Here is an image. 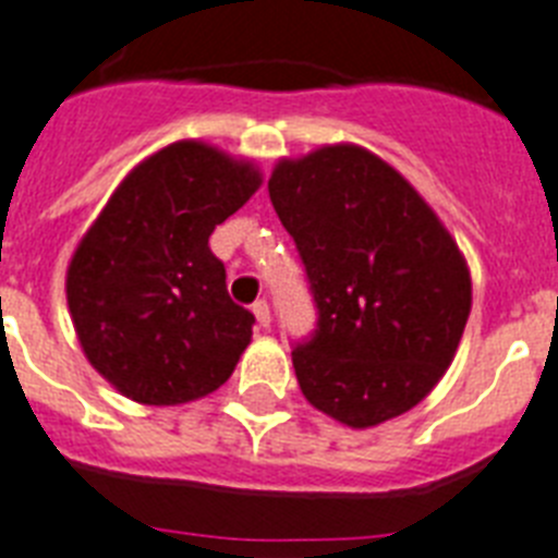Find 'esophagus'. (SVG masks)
Masks as SVG:
<instances>
[{
  "label": "esophagus",
  "instance_id": "1",
  "mask_svg": "<svg viewBox=\"0 0 558 558\" xmlns=\"http://www.w3.org/2000/svg\"><path fill=\"white\" fill-rule=\"evenodd\" d=\"M252 312H255V317H257V326H264V329H269V323H271L269 303H266V301H255V303H252Z\"/></svg>",
  "mask_w": 558,
  "mask_h": 558
}]
</instances>
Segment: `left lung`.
I'll use <instances>...</instances> for the list:
<instances>
[{
	"label": "left lung",
	"mask_w": 558,
	"mask_h": 558,
	"mask_svg": "<svg viewBox=\"0 0 558 558\" xmlns=\"http://www.w3.org/2000/svg\"><path fill=\"white\" fill-rule=\"evenodd\" d=\"M271 207L317 308L294 343L301 391L351 428L405 414L451 366L471 275L448 229L386 161L354 144L280 161Z\"/></svg>",
	"instance_id": "obj_1"
}]
</instances>
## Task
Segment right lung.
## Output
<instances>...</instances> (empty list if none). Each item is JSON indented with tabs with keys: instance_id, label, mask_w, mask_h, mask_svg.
Segmentation results:
<instances>
[{
	"instance_id": "1",
	"label": "right lung",
	"mask_w": 558,
	"mask_h": 558,
	"mask_svg": "<svg viewBox=\"0 0 558 558\" xmlns=\"http://www.w3.org/2000/svg\"><path fill=\"white\" fill-rule=\"evenodd\" d=\"M257 186L252 163L175 142L138 163L87 229L68 306L93 368L124 397L178 405L235 372L255 315L229 298L209 235Z\"/></svg>"
}]
</instances>
